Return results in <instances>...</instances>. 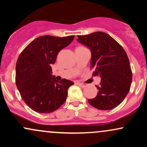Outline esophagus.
Instances as JSON below:
<instances>
[{"instance_id": "1", "label": "esophagus", "mask_w": 147, "mask_h": 147, "mask_svg": "<svg viewBox=\"0 0 147 147\" xmlns=\"http://www.w3.org/2000/svg\"><path fill=\"white\" fill-rule=\"evenodd\" d=\"M78 85L80 86L81 88H86L87 86V85H86V84H79Z\"/></svg>"}]
</instances>
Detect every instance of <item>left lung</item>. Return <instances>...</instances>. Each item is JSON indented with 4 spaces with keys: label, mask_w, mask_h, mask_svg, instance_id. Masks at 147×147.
<instances>
[{
    "label": "left lung",
    "mask_w": 147,
    "mask_h": 147,
    "mask_svg": "<svg viewBox=\"0 0 147 147\" xmlns=\"http://www.w3.org/2000/svg\"><path fill=\"white\" fill-rule=\"evenodd\" d=\"M77 41L90 49L93 76L101 78L95 98L89 104L99 110H111L123 102L129 92L132 72L126 52L110 35L96 32L77 36Z\"/></svg>",
    "instance_id": "8db88e82"
}]
</instances>
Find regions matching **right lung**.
<instances>
[{
  "mask_svg": "<svg viewBox=\"0 0 147 147\" xmlns=\"http://www.w3.org/2000/svg\"><path fill=\"white\" fill-rule=\"evenodd\" d=\"M75 36L45 35L32 41L18 57L16 84L21 96L31 109L39 113L56 111L65 102L68 89L74 83L63 79L57 82L52 75L60 50L70 45Z\"/></svg>",
  "mask_w": 147,
  "mask_h": 147,
  "instance_id": "1",
  "label": "right lung"
}]
</instances>
